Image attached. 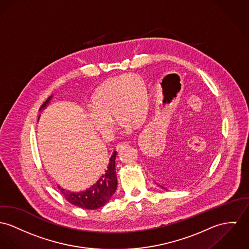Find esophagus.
Here are the masks:
<instances>
[{
    "mask_svg": "<svg viewBox=\"0 0 249 249\" xmlns=\"http://www.w3.org/2000/svg\"><path fill=\"white\" fill-rule=\"evenodd\" d=\"M127 145H128V143H127V142H121V143H119V144H117V145H116L115 150H116V151H119L121 148H124V147H126Z\"/></svg>",
    "mask_w": 249,
    "mask_h": 249,
    "instance_id": "34e87169",
    "label": "esophagus"
}]
</instances>
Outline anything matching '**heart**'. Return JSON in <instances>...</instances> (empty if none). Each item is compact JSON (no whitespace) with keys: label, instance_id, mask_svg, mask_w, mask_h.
Here are the masks:
<instances>
[{"label":"heart","instance_id":"1","mask_svg":"<svg viewBox=\"0 0 249 249\" xmlns=\"http://www.w3.org/2000/svg\"><path fill=\"white\" fill-rule=\"evenodd\" d=\"M148 103V92L143 79L124 75L103 83L92 97L89 120L98 134L109 139L115 130L114 115L118 123L127 125L142 121Z\"/></svg>","mask_w":249,"mask_h":249}]
</instances>
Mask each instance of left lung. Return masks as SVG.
I'll return each instance as SVG.
<instances>
[{
  "label": "left lung",
  "instance_id": "left-lung-1",
  "mask_svg": "<svg viewBox=\"0 0 249 249\" xmlns=\"http://www.w3.org/2000/svg\"><path fill=\"white\" fill-rule=\"evenodd\" d=\"M161 172V171H158V172H157V173H158V174H159V173H162V172ZM159 175H160V174H159ZM158 186H159V187H161L162 189H165V190H166V188H164V187H162V186H160V185H158Z\"/></svg>",
  "mask_w": 249,
  "mask_h": 249
}]
</instances>
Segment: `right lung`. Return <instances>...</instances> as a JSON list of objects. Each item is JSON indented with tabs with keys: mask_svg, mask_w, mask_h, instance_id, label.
<instances>
[{
	"mask_svg": "<svg viewBox=\"0 0 249 249\" xmlns=\"http://www.w3.org/2000/svg\"><path fill=\"white\" fill-rule=\"evenodd\" d=\"M52 96H49L47 100L41 105L40 109H43L49 103ZM116 152L113 153L110 158V162L107 168L104 170L103 174L99 177L96 184H94L90 189L84 192H72L62 189L57 186L58 190L63 194L65 199L74 206L78 208L93 211L99 209L106 205L111 197L114 195L116 187H117V179L115 172V158Z\"/></svg>",
	"mask_w": 249,
	"mask_h": 249,
	"instance_id": "right-lung-1",
	"label": "right lung"
}]
</instances>
